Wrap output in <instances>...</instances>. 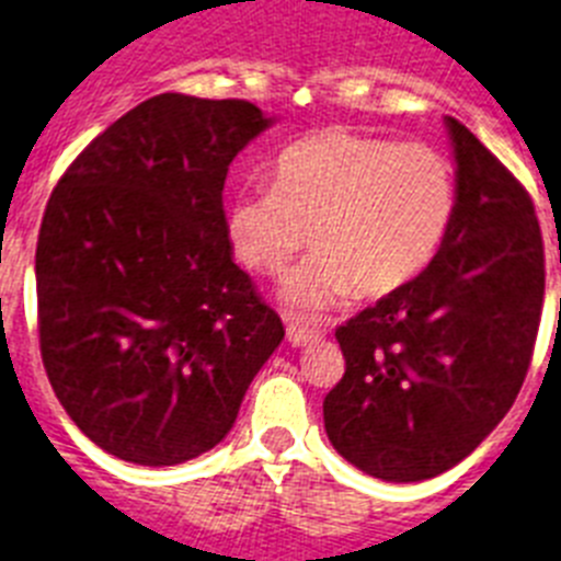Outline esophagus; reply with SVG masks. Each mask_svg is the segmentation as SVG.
Here are the masks:
<instances>
[{
	"mask_svg": "<svg viewBox=\"0 0 561 561\" xmlns=\"http://www.w3.org/2000/svg\"><path fill=\"white\" fill-rule=\"evenodd\" d=\"M320 331H313V328H302V325H288V343L290 345H308L317 343L320 340Z\"/></svg>",
	"mask_w": 561,
	"mask_h": 561,
	"instance_id": "34e87169",
	"label": "esophagus"
}]
</instances>
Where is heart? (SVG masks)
Masks as SVG:
<instances>
[{
    "mask_svg": "<svg viewBox=\"0 0 561 561\" xmlns=\"http://www.w3.org/2000/svg\"><path fill=\"white\" fill-rule=\"evenodd\" d=\"M458 209L453 163L423 144L325 129L273 161V184L239 186L227 239L241 265L276 276L305 248L317 256L285 282L282 299L317 317L357 290L380 299L407 288L438 256Z\"/></svg>",
    "mask_w": 561,
    "mask_h": 561,
    "instance_id": "heart-1",
    "label": "heart"
}]
</instances>
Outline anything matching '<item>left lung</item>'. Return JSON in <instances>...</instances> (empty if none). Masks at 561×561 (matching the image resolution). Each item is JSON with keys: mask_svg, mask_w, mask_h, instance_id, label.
Here are the masks:
<instances>
[{"mask_svg": "<svg viewBox=\"0 0 561 561\" xmlns=\"http://www.w3.org/2000/svg\"><path fill=\"white\" fill-rule=\"evenodd\" d=\"M458 209L430 267L336 328L345 375L325 394L328 440L391 484L453 470L510 412L530 366L545 248L530 195L446 117Z\"/></svg>", "mask_w": 561, "mask_h": 561, "instance_id": "obj_1", "label": "left lung"}]
</instances>
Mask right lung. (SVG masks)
<instances>
[{"label": "right lung", "instance_id": "add662e5", "mask_svg": "<svg viewBox=\"0 0 561 561\" xmlns=\"http://www.w3.org/2000/svg\"><path fill=\"white\" fill-rule=\"evenodd\" d=\"M273 126L248 100L158 94L59 178L36 241L39 352L85 438L175 467L233 430L279 313L233 262L225 178Z\"/></svg>", "mask_w": 561, "mask_h": 561}]
</instances>
